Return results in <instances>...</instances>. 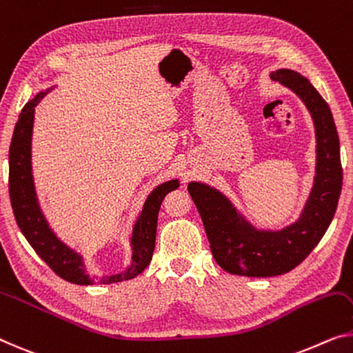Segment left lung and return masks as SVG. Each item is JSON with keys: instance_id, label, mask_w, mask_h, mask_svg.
Instances as JSON below:
<instances>
[{"instance_id": "8db88e82", "label": "left lung", "mask_w": 353, "mask_h": 353, "mask_svg": "<svg viewBox=\"0 0 353 353\" xmlns=\"http://www.w3.org/2000/svg\"><path fill=\"white\" fill-rule=\"evenodd\" d=\"M271 77L301 99L314 122L315 174L299 217L282 228H260L215 187L198 181L187 187L215 261L236 276L271 277L296 268L328 230L343 188L339 136L327 101L298 71L281 68Z\"/></svg>"}]
</instances>
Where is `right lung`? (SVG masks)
<instances>
[{"instance_id": "obj_1", "label": "right lung", "mask_w": 353, "mask_h": 353, "mask_svg": "<svg viewBox=\"0 0 353 353\" xmlns=\"http://www.w3.org/2000/svg\"><path fill=\"white\" fill-rule=\"evenodd\" d=\"M55 87L41 90L33 99H30L19 115V122L15 123L9 149V196L15 222L36 254L65 281L77 283V285L128 281L141 274L152 260L161 201L168 193L179 187V179L163 182L147 194L128 236L131 247L130 265L115 274L92 277L87 271L83 255L60 239L50 227L49 220L42 212L38 193H36L33 163H31L34 108Z\"/></svg>"}]
</instances>
